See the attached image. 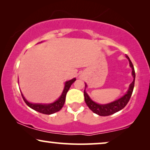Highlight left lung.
Wrapping results in <instances>:
<instances>
[{"instance_id": "1", "label": "left lung", "mask_w": 150, "mask_h": 150, "mask_svg": "<svg viewBox=\"0 0 150 150\" xmlns=\"http://www.w3.org/2000/svg\"><path fill=\"white\" fill-rule=\"evenodd\" d=\"M126 57L128 59L129 66L132 68V75L134 77L133 81L130 83L129 85V89L127 91V93L125 94L122 97H121L120 99H117L112 102L107 103V104H99V103H95V101H93L92 99L90 98L88 95L86 93L84 90V100L85 102L86 103V105L88 106L90 109L94 113L97 114L99 116H109L112 115V114L117 112L121 110H122L125 105H127V103H128V101L130 99L132 94L134 86V80H135V71L134 69V66L132 63V62L129 59V57L126 55ZM86 84V83H85ZM85 87H87V85H85Z\"/></svg>"}]
</instances>
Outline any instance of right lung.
<instances>
[{
    "mask_svg": "<svg viewBox=\"0 0 150 150\" xmlns=\"http://www.w3.org/2000/svg\"><path fill=\"white\" fill-rule=\"evenodd\" d=\"M76 80V79L73 78L71 80L66 81L64 88V91L62 93V95L59 98L57 99V101H55V102L49 103V104H42V103H30L28 101L27 99L25 98L23 94H21L22 97L25 101L28 106L31 108L33 110H34L35 111L39 112L45 114V115H51V114H53L56 112H58L62 109V108L63 107L64 104L65 99H66V96H67V92L69 91V90L71 87L74 81Z\"/></svg>",
    "mask_w": 150,
    "mask_h": 150,
    "instance_id": "obj_1",
    "label": "right lung"
}]
</instances>
